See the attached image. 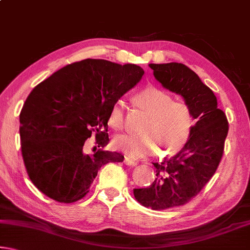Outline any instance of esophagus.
I'll return each instance as SVG.
<instances>
[{
  "instance_id": "1",
  "label": "esophagus",
  "mask_w": 250,
  "mask_h": 250,
  "mask_svg": "<svg viewBox=\"0 0 250 250\" xmlns=\"http://www.w3.org/2000/svg\"><path fill=\"white\" fill-rule=\"evenodd\" d=\"M124 162L126 164V166H135V164H137V162H135V161L133 160V159H131L130 156H125V161Z\"/></svg>"
}]
</instances>
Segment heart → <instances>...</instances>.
<instances>
[{
    "mask_svg": "<svg viewBox=\"0 0 250 250\" xmlns=\"http://www.w3.org/2000/svg\"><path fill=\"white\" fill-rule=\"evenodd\" d=\"M135 103L149 118L145 134H121L113 139V146L134 158L154 153L160 149L163 156L174 155L183 149L191 135L194 119L191 108L156 88H146L135 96ZM109 125L117 131L125 125V104L118 99L109 113Z\"/></svg>",
    "mask_w": 250,
    "mask_h": 250,
    "instance_id": "b5f03b06",
    "label": "heart"
}]
</instances>
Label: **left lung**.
<instances>
[{"label":"left lung","instance_id":"1","mask_svg":"<svg viewBox=\"0 0 250 250\" xmlns=\"http://www.w3.org/2000/svg\"><path fill=\"white\" fill-rule=\"evenodd\" d=\"M162 86L183 97L196 124L179 153L153 163L156 177L149 188H134L135 200L160 210L182 206L200 193L216 172L228 133L226 115L217 108L214 92L180 62L150 64Z\"/></svg>","mask_w":250,"mask_h":250}]
</instances>
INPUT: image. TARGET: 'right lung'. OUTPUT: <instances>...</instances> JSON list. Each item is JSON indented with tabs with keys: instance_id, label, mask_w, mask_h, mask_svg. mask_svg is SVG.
Instances as JSON below:
<instances>
[{
	"instance_id": "right-lung-1",
	"label": "right lung",
	"mask_w": 250,
	"mask_h": 250,
	"mask_svg": "<svg viewBox=\"0 0 250 250\" xmlns=\"http://www.w3.org/2000/svg\"><path fill=\"white\" fill-rule=\"evenodd\" d=\"M145 74L140 66L104 59L69 64L28 95L20 113L21 149L33 184L52 200L74 203L89 193L101 167L122 162L119 152H83L92 133L99 147L108 145L112 104Z\"/></svg>"
}]
</instances>
